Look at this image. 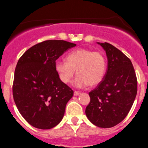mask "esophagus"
Masks as SVG:
<instances>
[{
	"mask_svg": "<svg viewBox=\"0 0 148 148\" xmlns=\"http://www.w3.org/2000/svg\"><path fill=\"white\" fill-rule=\"evenodd\" d=\"M79 95H81V92H77V91H74V96H79Z\"/></svg>",
	"mask_w": 148,
	"mask_h": 148,
	"instance_id": "34e87169",
	"label": "esophagus"
}]
</instances>
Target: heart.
Masks as SVG:
<instances>
[{
    "label": "heart",
    "instance_id": "1",
    "mask_svg": "<svg viewBox=\"0 0 148 148\" xmlns=\"http://www.w3.org/2000/svg\"><path fill=\"white\" fill-rule=\"evenodd\" d=\"M66 61L59 60L55 64L59 79L65 84L70 82L75 70L79 75L73 84L78 88L99 84L105 75L107 62L102 52L84 48L77 49L68 53Z\"/></svg>",
    "mask_w": 148,
    "mask_h": 148
}]
</instances>
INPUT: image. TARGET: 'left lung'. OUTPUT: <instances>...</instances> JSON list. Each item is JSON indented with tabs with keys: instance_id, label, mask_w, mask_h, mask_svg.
Returning a JSON list of instances; mask_svg holds the SVG:
<instances>
[{
	"instance_id": "1",
	"label": "left lung",
	"mask_w": 148,
	"mask_h": 148,
	"mask_svg": "<svg viewBox=\"0 0 148 148\" xmlns=\"http://www.w3.org/2000/svg\"><path fill=\"white\" fill-rule=\"evenodd\" d=\"M106 52L107 69L102 81L89 93L85 113L93 125L110 128L129 113L137 95V78L130 59L108 43L97 42Z\"/></svg>"
}]
</instances>
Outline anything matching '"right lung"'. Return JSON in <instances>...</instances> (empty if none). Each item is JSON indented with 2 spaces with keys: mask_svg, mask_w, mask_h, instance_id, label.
Masks as SVG:
<instances>
[{
  "mask_svg": "<svg viewBox=\"0 0 148 148\" xmlns=\"http://www.w3.org/2000/svg\"><path fill=\"white\" fill-rule=\"evenodd\" d=\"M77 44L48 40L28 49L16 65L13 95L19 112L34 127L49 130L63 119L74 92L62 82L56 61Z\"/></svg>",
  "mask_w": 148,
  "mask_h": 148,
  "instance_id": "add662e5",
  "label": "right lung"
}]
</instances>
